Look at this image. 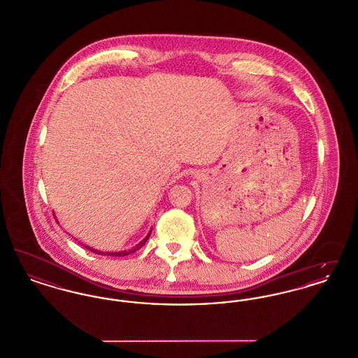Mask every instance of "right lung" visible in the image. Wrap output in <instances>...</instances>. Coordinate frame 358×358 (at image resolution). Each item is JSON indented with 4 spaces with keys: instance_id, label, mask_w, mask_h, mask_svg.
<instances>
[{
    "instance_id": "add662e5",
    "label": "right lung",
    "mask_w": 358,
    "mask_h": 358,
    "mask_svg": "<svg viewBox=\"0 0 358 358\" xmlns=\"http://www.w3.org/2000/svg\"><path fill=\"white\" fill-rule=\"evenodd\" d=\"M150 234H152V231L146 235V238H143L142 241H139L136 245H134L131 250H129V251H120V252H104V251H99V250H95V248H91V247H88V245H85L87 250H90V251H92V252H95V254H98V255H106V256H127L130 255V254H134L136 251H138L141 247H143V244L148 241V238L150 236Z\"/></svg>"
}]
</instances>
